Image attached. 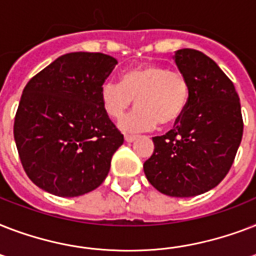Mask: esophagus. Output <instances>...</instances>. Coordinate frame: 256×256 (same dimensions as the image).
<instances>
[{
  "label": "esophagus",
  "instance_id": "1",
  "mask_svg": "<svg viewBox=\"0 0 256 256\" xmlns=\"http://www.w3.org/2000/svg\"><path fill=\"white\" fill-rule=\"evenodd\" d=\"M136 138H138V136H134V134H124V140L126 142H134Z\"/></svg>",
  "mask_w": 256,
  "mask_h": 256
}]
</instances>
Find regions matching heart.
Instances as JSON below:
<instances>
[{
  "mask_svg": "<svg viewBox=\"0 0 256 256\" xmlns=\"http://www.w3.org/2000/svg\"><path fill=\"white\" fill-rule=\"evenodd\" d=\"M190 86L178 72L156 64H146L124 72L120 84L106 82L100 88L104 112L120 120L134 104L138 108L120 120L124 130H148L178 122L188 104Z\"/></svg>",
  "mask_w": 256,
  "mask_h": 256,
  "instance_id": "obj_1",
  "label": "heart"
}]
</instances>
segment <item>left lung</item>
<instances>
[{"label":"left lung","instance_id":"left-lung-1","mask_svg":"<svg viewBox=\"0 0 256 256\" xmlns=\"http://www.w3.org/2000/svg\"><path fill=\"white\" fill-rule=\"evenodd\" d=\"M174 61L190 86L188 104L170 132L152 138L154 152L144 171L160 192L188 198L226 176L242 140L243 120L234 84L210 57L180 49Z\"/></svg>","mask_w":256,"mask_h":256}]
</instances>
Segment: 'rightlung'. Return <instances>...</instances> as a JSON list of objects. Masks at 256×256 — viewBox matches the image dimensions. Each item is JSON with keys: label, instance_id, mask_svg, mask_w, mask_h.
<instances>
[{"label": "right lung", "instance_id": "obj_1", "mask_svg": "<svg viewBox=\"0 0 256 256\" xmlns=\"http://www.w3.org/2000/svg\"><path fill=\"white\" fill-rule=\"evenodd\" d=\"M116 64L108 54L68 53L25 86L14 140L24 170L40 188L72 198L108 176L124 136L104 112L100 88Z\"/></svg>", "mask_w": 256, "mask_h": 256}]
</instances>
